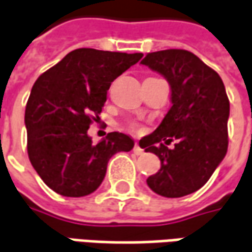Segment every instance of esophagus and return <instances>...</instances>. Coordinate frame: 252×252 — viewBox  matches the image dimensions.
Listing matches in <instances>:
<instances>
[{"instance_id":"obj_1","label":"esophagus","mask_w":252,"mask_h":252,"mask_svg":"<svg viewBox=\"0 0 252 252\" xmlns=\"http://www.w3.org/2000/svg\"><path fill=\"white\" fill-rule=\"evenodd\" d=\"M133 153H135L136 156L143 155V149L140 148L139 145H135V146H133Z\"/></svg>"}]
</instances>
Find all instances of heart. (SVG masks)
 <instances>
[{"instance_id":"b5f03b06","label":"heart","mask_w":252,"mask_h":252,"mask_svg":"<svg viewBox=\"0 0 252 252\" xmlns=\"http://www.w3.org/2000/svg\"><path fill=\"white\" fill-rule=\"evenodd\" d=\"M129 129H131V131H140V126L138 124V123H131Z\"/></svg>"}]
</instances>
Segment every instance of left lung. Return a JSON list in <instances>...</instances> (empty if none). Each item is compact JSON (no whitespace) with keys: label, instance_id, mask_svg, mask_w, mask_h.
Listing matches in <instances>:
<instances>
[{"label":"left lung","instance_id":"1","mask_svg":"<svg viewBox=\"0 0 252 252\" xmlns=\"http://www.w3.org/2000/svg\"><path fill=\"white\" fill-rule=\"evenodd\" d=\"M171 88V109L155 132L140 139L161 168L146 179L152 190L175 198L207 184L227 152L229 99L220 74L185 49L152 52L140 62ZM178 140L174 149L165 146Z\"/></svg>","mask_w":252,"mask_h":252}]
</instances>
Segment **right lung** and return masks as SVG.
<instances>
[{
    "label": "right lung",
    "instance_id": "add662e5",
    "mask_svg": "<svg viewBox=\"0 0 252 252\" xmlns=\"http://www.w3.org/2000/svg\"><path fill=\"white\" fill-rule=\"evenodd\" d=\"M142 54L80 48L42 73L26 104L27 153L48 188L66 197L88 196L100 186L107 162L129 152L133 139L110 132L92 142L88 128L97 119L112 83Z\"/></svg>",
    "mask_w": 252,
    "mask_h": 252
}]
</instances>
